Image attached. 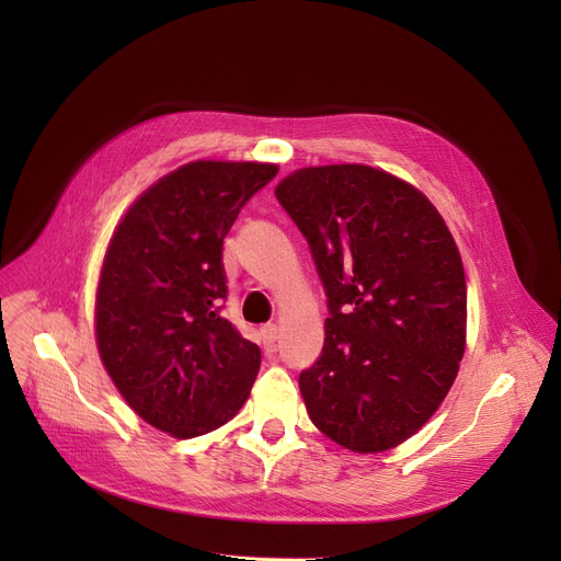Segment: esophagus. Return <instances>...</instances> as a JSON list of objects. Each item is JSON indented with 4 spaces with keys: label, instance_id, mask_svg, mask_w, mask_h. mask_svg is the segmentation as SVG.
<instances>
[{
    "label": "esophagus",
    "instance_id": "34e87169",
    "mask_svg": "<svg viewBox=\"0 0 561 561\" xmlns=\"http://www.w3.org/2000/svg\"><path fill=\"white\" fill-rule=\"evenodd\" d=\"M260 333H262V342H264L266 346H273V344L277 342V337H279L277 324H264V327L260 329Z\"/></svg>",
    "mask_w": 561,
    "mask_h": 561
}]
</instances>
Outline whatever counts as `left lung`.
I'll use <instances>...</instances> for the list:
<instances>
[{
    "label": "left lung",
    "mask_w": 561,
    "mask_h": 561,
    "mask_svg": "<svg viewBox=\"0 0 561 561\" xmlns=\"http://www.w3.org/2000/svg\"><path fill=\"white\" fill-rule=\"evenodd\" d=\"M275 197L329 304L322 355L299 375L312 424L355 453L402 444L437 411L463 355L453 234L417 188L362 164L295 171Z\"/></svg>",
    "instance_id": "left-lung-1"
}]
</instances>
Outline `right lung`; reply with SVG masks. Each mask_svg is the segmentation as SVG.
I'll return each instance as SVG.
<instances>
[{"mask_svg": "<svg viewBox=\"0 0 561 561\" xmlns=\"http://www.w3.org/2000/svg\"><path fill=\"white\" fill-rule=\"evenodd\" d=\"M273 164L191 162L150 186L117 226L98 290V346L128 407L175 437L232 420L262 353L221 314L224 237Z\"/></svg>", "mask_w": 561, "mask_h": 561, "instance_id": "obj_1", "label": "right lung"}]
</instances>
